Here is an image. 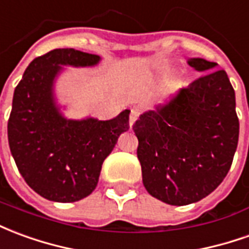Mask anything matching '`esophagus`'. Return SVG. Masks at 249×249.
<instances>
[{"instance_id": "esophagus-1", "label": "esophagus", "mask_w": 249, "mask_h": 249, "mask_svg": "<svg viewBox=\"0 0 249 249\" xmlns=\"http://www.w3.org/2000/svg\"><path fill=\"white\" fill-rule=\"evenodd\" d=\"M139 114H141V111H139L138 108H131V111H130V118H128L130 127H133V124L137 122V119H138Z\"/></svg>"}]
</instances>
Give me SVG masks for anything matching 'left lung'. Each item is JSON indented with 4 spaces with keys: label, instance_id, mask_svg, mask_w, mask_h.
<instances>
[{
    "label": "left lung",
    "instance_id": "8db88e82",
    "mask_svg": "<svg viewBox=\"0 0 249 249\" xmlns=\"http://www.w3.org/2000/svg\"><path fill=\"white\" fill-rule=\"evenodd\" d=\"M188 64L204 75L165 105L143 112L133 126L144 188L178 206L202 200L223 182L239 141L234 89L227 72L198 57Z\"/></svg>",
    "mask_w": 249,
    "mask_h": 249
}]
</instances>
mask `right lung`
Segmentation results:
<instances>
[{"label": "right lung", "instance_id": "1", "mask_svg": "<svg viewBox=\"0 0 249 249\" xmlns=\"http://www.w3.org/2000/svg\"><path fill=\"white\" fill-rule=\"evenodd\" d=\"M99 60L73 48L53 49L28 65L15 89L8 121L10 153L26 184L49 201L75 202L91 195L103 161L130 127V110L110 121H73L56 106L53 83L61 65L92 67Z\"/></svg>", "mask_w": 249, "mask_h": 249}]
</instances>
